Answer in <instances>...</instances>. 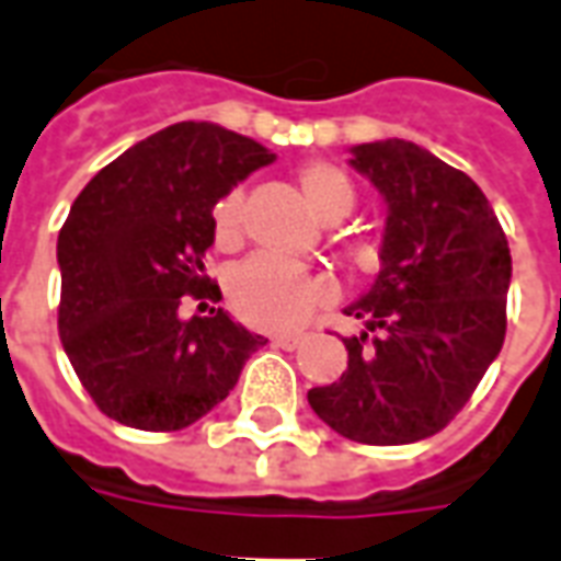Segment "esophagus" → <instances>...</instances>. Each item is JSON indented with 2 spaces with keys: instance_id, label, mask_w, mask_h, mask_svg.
I'll use <instances>...</instances> for the list:
<instances>
[{
  "instance_id": "34e87169",
  "label": "esophagus",
  "mask_w": 561,
  "mask_h": 561,
  "mask_svg": "<svg viewBox=\"0 0 561 561\" xmlns=\"http://www.w3.org/2000/svg\"><path fill=\"white\" fill-rule=\"evenodd\" d=\"M309 340L306 333H279V336H273V345H279V348H297V345H304Z\"/></svg>"
}]
</instances>
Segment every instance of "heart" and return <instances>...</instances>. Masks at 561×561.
I'll list each match as a JSON object with an SVG mask.
<instances>
[{
  "mask_svg": "<svg viewBox=\"0 0 561 561\" xmlns=\"http://www.w3.org/2000/svg\"><path fill=\"white\" fill-rule=\"evenodd\" d=\"M300 188L309 209L321 221L345 219L357 204V192L348 173L330 161L304 164ZM243 192L233 188L213 207V233L221 249H233L243 237ZM330 300H333V282L328 276L270 255L249 257L228 279V304L233 316L257 330L297 328Z\"/></svg>",
  "mask_w": 561,
  "mask_h": 561,
  "instance_id": "obj_1",
  "label": "heart"
}]
</instances>
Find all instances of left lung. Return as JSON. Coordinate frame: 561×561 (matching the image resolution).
<instances>
[{
    "label": "left lung",
    "instance_id": "1",
    "mask_svg": "<svg viewBox=\"0 0 561 561\" xmlns=\"http://www.w3.org/2000/svg\"><path fill=\"white\" fill-rule=\"evenodd\" d=\"M388 204L381 270L345 309L366 330L312 412L360 445H412L457 417L505 342L511 249L471 176L412 140L352 147Z\"/></svg>",
    "mask_w": 561,
    "mask_h": 561
}]
</instances>
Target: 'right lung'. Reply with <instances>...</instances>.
<instances>
[{
    "label": "right lung",
    "mask_w": 561,
    "mask_h": 561,
    "mask_svg": "<svg viewBox=\"0 0 561 561\" xmlns=\"http://www.w3.org/2000/svg\"><path fill=\"white\" fill-rule=\"evenodd\" d=\"M276 159L216 123H176L92 176L59 231V340L92 402L116 423L173 433L201 421L264 345L228 312L180 318L204 276L216 201Z\"/></svg>",
    "instance_id": "add662e5"
}]
</instances>
